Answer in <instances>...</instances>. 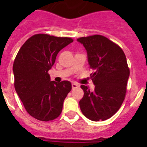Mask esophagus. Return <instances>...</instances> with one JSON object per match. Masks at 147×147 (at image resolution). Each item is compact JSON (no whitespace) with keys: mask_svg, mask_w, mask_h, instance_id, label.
Here are the masks:
<instances>
[{"mask_svg":"<svg viewBox=\"0 0 147 147\" xmlns=\"http://www.w3.org/2000/svg\"><path fill=\"white\" fill-rule=\"evenodd\" d=\"M78 85H77V84H76V83H72V84H71V88H78Z\"/></svg>","mask_w":147,"mask_h":147,"instance_id":"obj_1","label":"esophagus"}]
</instances>
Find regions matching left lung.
<instances>
[{
    "instance_id": "left-lung-1",
    "label": "left lung",
    "mask_w": 147,
    "mask_h": 147,
    "mask_svg": "<svg viewBox=\"0 0 147 147\" xmlns=\"http://www.w3.org/2000/svg\"><path fill=\"white\" fill-rule=\"evenodd\" d=\"M78 42L84 46L94 90L81 85L84 96L79 101L81 111L93 121L111 117L121 107L127 92L130 76L125 54L121 48L100 35L81 37Z\"/></svg>"
}]
</instances>
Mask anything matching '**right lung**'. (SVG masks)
Returning <instances> with one entry per match:
<instances>
[{"mask_svg":"<svg viewBox=\"0 0 147 147\" xmlns=\"http://www.w3.org/2000/svg\"><path fill=\"white\" fill-rule=\"evenodd\" d=\"M72 42L69 37L36 34L24 42L15 58V90L28 114L39 121L57 118L71 90L69 81H51L48 71L59 52Z\"/></svg>","mask_w":147,"mask_h":147,"instance_id":"add662e5","label":"right lung"}]
</instances>
